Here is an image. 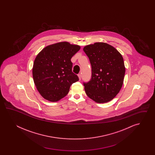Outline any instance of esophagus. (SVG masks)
I'll use <instances>...</instances> for the list:
<instances>
[{"instance_id": "1", "label": "esophagus", "mask_w": 155, "mask_h": 155, "mask_svg": "<svg viewBox=\"0 0 155 155\" xmlns=\"http://www.w3.org/2000/svg\"><path fill=\"white\" fill-rule=\"evenodd\" d=\"M78 76H79V80H81V74H78Z\"/></svg>"}]
</instances>
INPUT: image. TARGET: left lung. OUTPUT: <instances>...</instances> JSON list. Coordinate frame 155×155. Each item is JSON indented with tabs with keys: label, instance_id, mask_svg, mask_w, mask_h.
<instances>
[{
	"label": "left lung",
	"instance_id": "8db88e82",
	"mask_svg": "<svg viewBox=\"0 0 155 155\" xmlns=\"http://www.w3.org/2000/svg\"><path fill=\"white\" fill-rule=\"evenodd\" d=\"M91 65V78L83 82L86 94L97 103L109 102L122 87L125 68L122 55L105 43H95L84 48Z\"/></svg>",
	"mask_w": 155,
	"mask_h": 155
}]
</instances>
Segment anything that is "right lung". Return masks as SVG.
Instances as JSON below:
<instances>
[{
  "label": "right lung",
  "instance_id": "add662e5",
  "mask_svg": "<svg viewBox=\"0 0 155 155\" xmlns=\"http://www.w3.org/2000/svg\"><path fill=\"white\" fill-rule=\"evenodd\" d=\"M80 49L79 45L61 42L46 46L38 54L33 65V79L44 99L59 101L68 94L70 86L79 81L72 71L71 59Z\"/></svg>",
  "mask_w": 155,
  "mask_h": 155
}]
</instances>
